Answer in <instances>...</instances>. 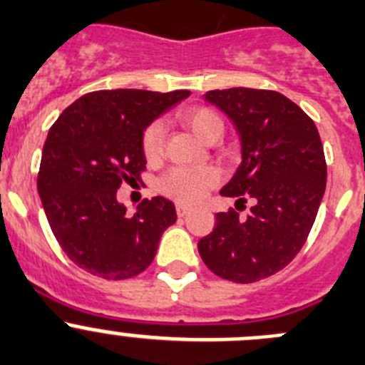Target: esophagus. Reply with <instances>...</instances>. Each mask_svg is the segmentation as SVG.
<instances>
[{
    "mask_svg": "<svg viewBox=\"0 0 365 365\" xmlns=\"http://www.w3.org/2000/svg\"><path fill=\"white\" fill-rule=\"evenodd\" d=\"M189 212H190V207L182 205V203H178V205H176V214H178V217L187 216V214H189Z\"/></svg>",
    "mask_w": 365,
    "mask_h": 365,
    "instance_id": "esophagus-1",
    "label": "esophagus"
}]
</instances>
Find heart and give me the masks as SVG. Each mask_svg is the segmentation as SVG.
Masks as SVG:
<instances>
[{
    "label": "heart",
    "instance_id": "b5f03b06",
    "mask_svg": "<svg viewBox=\"0 0 365 365\" xmlns=\"http://www.w3.org/2000/svg\"><path fill=\"white\" fill-rule=\"evenodd\" d=\"M183 122L194 135L205 140L214 133H223V122L209 108H192L183 113ZM165 128L162 122H153L144 133V155L149 162L162 156ZM221 175L216 167H175L160 180V190L180 203H198L207 190L217 185Z\"/></svg>",
    "mask_w": 365,
    "mask_h": 365
}]
</instances>
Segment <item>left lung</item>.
<instances>
[{"label":"left lung","instance_id":"left-lung-1","mask_svg":"<svg viewBox=\"0 0 365 365\" xmlns=\"http://www.w3.org/2000/svg\"><path fill=\"white\" fill-rule=\"evenodd\" d=\"M236 125L241 163L221 189L236 207L252 200L241 220L216 214L198 241L203 263L227 281L255 282L277 274L306 243L326 190V158L315 122L279 91L229 88L205 93Z\"/></svg>","mask_w":365,"mask_h":365}]
</instances>
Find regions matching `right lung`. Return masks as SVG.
<instances>
[{"label":"right lung","instance_id":"1","mask_svg":"<svg viewBox=\"0 0 365 365\" xmlns=\"http://www.w3.org/2000/svg\"><path fill=\"white\" fill-rule=\"evenodd\" d=\"M189 95L187 90L91 91L50 128L37 190L57 243L77 267L120 281L153 263L163 230L176 221L175 205L156 196L128 216L117 190L140 180L145 169V128Z\"/></svg>","mask_w":365,"mask_h":365}]
</instances>
